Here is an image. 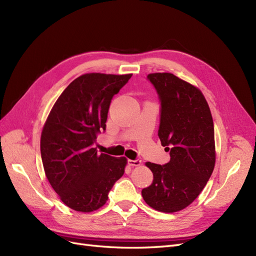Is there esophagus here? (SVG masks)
<instances>
[{
    "mask_svg": "<svg viewBox=\"0 0 256 256\" xmlns=\"http://www.w3.org/2000/svg\"><path fill=\"white\" fill-rule=\"evenodd\" d=\"M141 164H142V161L138 160V159H136V160L129 159L128 160V164L131 166H141Z\"/></svg>",
    "mask_w": 256,
    "mask_h": 256,
    "instance_id": "1",
    "label": "esophagus"
}]
</instances>
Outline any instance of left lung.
I'll return each mask as SVG.
<instances>
[{"label": "left lung", "mask_w": 256, "mask_h": 256, "mask_svg": "<svg viewBox=\"0 0 256 256\" xmlns=\"http://www.w3.org/2000/svg\"><path fill=\"white\" fill-rule=\"evenodd\" d=\"M161 102L158 136L171 159L164 166L146 162L154 180L142 190L146 204L161 212H176L194 200L216 164L210 109L194 85L170 72L150 74Z\"/></svg>", "instance_id": "8db88e82"}]
</instances>
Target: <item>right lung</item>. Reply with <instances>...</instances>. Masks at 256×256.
<instances>
[{"mask_svg": "<svg viewBox=\"0 0 256 256\" xmlns=\"http://www.w3.org/2000/svg\"><path fill=\"white\" fill-rule=\"evenodd\" d=\"M90 72L74 79L52 106L40 136L44 170L69 208L92 212L102 207L127 159L98 154L97 136L106 129L111 100L131 78Z\"/></svg>", "mask_w": 256, "mask_h": 256, "instance_id": "1", "label": "right lung"}]
</instances>
